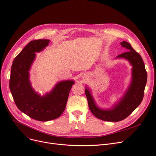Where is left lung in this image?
Here are the masks:
<instances>
[{
	"label": "left lung",
	"instance_id": "obj_1",
	"mask_svg": "<svg viewBox=\"0 0 156 156\" xmlns=\"http://www.w3.org/2000/svg\"><path fill=\"white\" fill-rule=\"evenodd\" d=\"M121 45L129 51L118 55L117 57L128 59L133 66L132 83L125 96L112 109L102 110L97 107L90 92L85 89L90 110L95 117L105 121L118 122L130 115L142 102L147 83V74L141 55L126 41H122Z\"/></svg>",
	"mask_w": 156,
	"mask_h": 156
}]
</instances>
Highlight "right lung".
<instances>
[{"mask_svg": "<svg viewBox=\"0 0 156 156\" xmlns=\"http://www.w3.org/2000/svg\"><path fill=\"white\" fill-rule=\"evenodd\" d=\"M50 40L39 39L31 41L15 57L11 71L9 88L18 108L29 117L47 121L59 118L66 105L72 80L57 83L52 91L41 97L33 90L29 81V70L38 52L48 45Z\"/></svg>", "mask_w": 156, "mask_h": 156, "instance_id": "1", "label": "right lung"}]
</instances>
